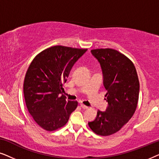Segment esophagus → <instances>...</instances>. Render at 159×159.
<instances>
[{
  "mask_svg": "<svg viewBox=\"0 0 159 159\" xmlns=\"http://www.w3.org/2000/svg\"><path fill=\"white\" fill-rule=\"evenodd\" d=\"M80 106H81V108H83V109H88V106H85V105H84V104H82V103L80 104Z\"/></svg>",
  "mask_w": 159,
  "mask_h": 159,
  "instance_id": "obj_1",
  "label": "esophagus"
}]
</instances>
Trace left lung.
<instances>
[{
  "mask_svg": "<svg viewBox=\"0 0 159 159\" xmlns=\"http://www.w3.org/2000/svg\"><path fill=\"white\" fill-rule=\"evenodd\" d=\"M91 53L101 64L105 95L108 106L105 111H98L88 125L95 134L108 136L119 131L135 112L140 83L133 63L116 50L99 48Z\"/></svg>",
  "mask_w": 159,
  "mask_h": 159,
  "instance_id": "left-lung-1",
  "label": "left lung"
}]
</instances>
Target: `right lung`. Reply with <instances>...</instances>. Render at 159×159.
I'll use <instances>...</instances> for the list:
<instances>
[{"instance_id": "right-lung-1", "label": "right lung", "mask_w": 159, "mask_h": 159, "mask_svg": "<svg viewBox=\"0 0 159 159\" xmlns=\"http://www.w3.org/2000/svg\"><path fill=\"white\" fill-rule=\"evenodd\" d=\"M88 49L55 45L38 53L30 64L24 82L26 106L34 121L46 131L64 127L77 107V101L61 94L75 63Z\"/></svg>"}]
</instances>
